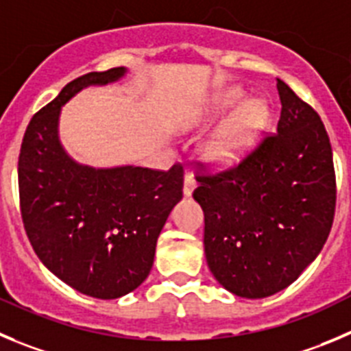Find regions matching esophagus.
Returning <instances> with one entry per match:
<instances>
[{"instance_id": "1", "label": "esophagus", "mask_w": 351, "mask_h": 351, "mask_svg": "<svg viewBox=\"0 0 351 351\" xmlns=\"http://www.w3.org/2000/svg\"><path fill=\"white\" fill-rule=\"evenodd\" d=\"M195 189V180L191 173H186L185 175V182H183V194L191 195Z\"/></svg>"}]
</instances>
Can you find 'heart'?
Listing matches in <instances>:
<instances>
[{"instance_id":"obj_1","label":"heart","mask_w":351,"mask_h":351,"mask_svg":"<svg viewBox=\"0 0 351 351\" xmlns=\"http://www.w3.org/2000/svg\"><path fill=\"white\" fill-rule=\"evenodd\" d=\"M242 91L230 90L216 100V109H232L242 100ZM268 121V107L263 100H250L216 131L204 147V156L218 166H230L254 145Z\"/></svg>"}]
</instances>
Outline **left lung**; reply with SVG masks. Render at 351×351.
<instances>
[{
	"label": "left lung",
	"mask_w": 351,
	"mask_h": 351,
	"mask_svg": "<svg viewBox=\"0 0 351 351\" xmlns=\"http://www.w3.org/2000/svg\"><path fill=\"white\" fill-rule=\"evenodd\" d=\"M277 133L237 165L209 173L195 162L194 199L204 211V251L215 279L235 296L286 289L329 237L336 211L332 149L322 119L277 80Z\"/></svg>",
	"instance_id": "1"
}]
</instances>
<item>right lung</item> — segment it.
I'll use <instances>...</instances> for the list:
<instances>
[{
    "instance_id": "1",
    "label": "right lung",
    "mask_w": 351,
    "mask_h": 351,
    "mask_svg": "<svg viewBox=\"0 0 351 351\" xmlns=\"http://www.w3.org/2000/svg\"><path fill=\"white\" fill-rule=\"evenodd\" d=\"M124 67L76 77L32 116L19 156L25 234L43 265L72 289L100 300L147 279L157 237L183 195V166L168 171L76 165L58 142V114L88 84L119 80Z\"/></svg>"
}]
</instances>
